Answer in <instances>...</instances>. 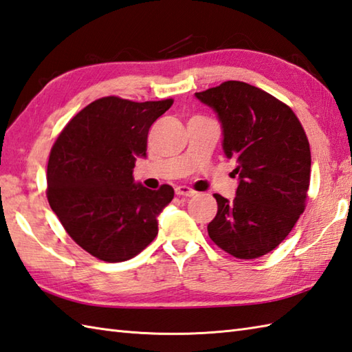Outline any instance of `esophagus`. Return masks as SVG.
Listing matches in <instances>:
<instances>
[{"label": "esophagus", "instance_id": "34e87169", "mask_svg": "<svg viewBox=\"0 0 352 352\" xmlns=\"http://www.w3.org/2000/svg\"><path fill=\"white\" fill-rule=\"evenodd\" d=\"M175 194L180 197H192V195H195L197 192L194 189H190L189 186H177Z\"/></svg>", "mask_w": 352, "mask_h": 352}]
</instances>
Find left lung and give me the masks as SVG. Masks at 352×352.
I'll return each instance as SVG.
<instances>
[{"instance_id": "left-lung-1", "label": "left lung", "mask_w": 352, "mask_h": 352, "mask_svg": "<svg viewBox=\"0 0 352 352\" xmlns=\"http://www.w3.org/2000/svg\"><path fill=\"white\" fill-rule=\"evenodd\" d=\"M217 113L223 149L236 162V197L215 194L210 239L239 259L272 252L305 210L311 153L307 134L290 107L264 89L239 80L195 93Z\"/></svg>"}]
</instances>
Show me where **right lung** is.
Returning <instances> with one entry per match:
<instances>
[{
  "label": "right lung",
  "instance_id": "right-lung-1",
  "mask_svg": "<svg viewBox=\"0 0 352 352\" xmlns=\"http://www.w3.org/2000/svg\"><path fill=\"white\" fill-rule=\"evenodd\" d=\"M172 103L102 98L76 114L54 142L48 203L74 243L94 258L128 261L157 236V218L174 189L144 188L133 169L137 157H146L151 125Z\"/></svg>",
  "mask_w": 352,
  "mask_h": 352
}]
</instances>
